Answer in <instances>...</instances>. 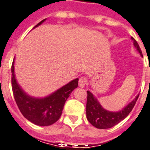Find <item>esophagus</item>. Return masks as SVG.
<instances>
[{"instance_id": "34e87169", "label": "esophagus", "mask_w": 150, "mask_h": 150, "mask_svg": "<svg viewBox=\"0 0 150 150\" xmlns=\"http://www.w3.org/2000/svg\"><path fill=\"white\" fill-rule=\"evenodd\" d=\"M86 79L85 77H81L79 79V81H78V85L81 88H84L86 86Z\"/></svg>"}]
</instances>
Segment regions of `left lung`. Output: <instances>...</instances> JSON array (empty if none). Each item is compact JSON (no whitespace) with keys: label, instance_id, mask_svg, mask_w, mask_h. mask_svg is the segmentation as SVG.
I'll use <instances>...</instances> for the list:
<instances>
[{"label":"left lung","instance_id":"8db88e82","mask_svg":"<svg viewBox=\"0 0 150 150\" xmlns=\"http://www.w3.org/2000/svg\"><path fill=\"white\" fill-rule=\"evenodd\" d=\"M133 42V46L136 48L140 55L142 57V52L140 49L138 44L133 38H131ZM150 69V67H149ZM139 94L136 96L132 101L125 106L121 110L112 112L104 109L98 98L92 93L90 91H87V103H86V117L89 123L98 129H110L118 124L119 122L124 120L129 112L132 111L133 106L135 105Z\"/></svg>","mask_w":150,"mask_h":150}]
</instances>
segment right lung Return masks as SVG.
<instances>
[{
    "label": "right lung",
    "mask_w": 150,
    "mask_h": 150,
    "mask_svg": "<svg viewBox=\"0 0 150 150\" xmlns=\"http://www.w3.org/2000/svg\"><path fill=\"white\" fill-rule=\"evenodd\" d=\"M46 19L39 22L40 25ZM15 58L12 64V88L14 99L22 115L30 122L40 126H48L55 123L62 115L64 103L71 93L78 86V78L71 81L51 94L44 98H36L28 94L17 82L14 70Z\"/></svg>",
    "instance_id": "obj_1"
}]
</instances>
